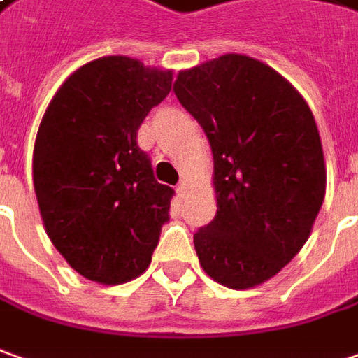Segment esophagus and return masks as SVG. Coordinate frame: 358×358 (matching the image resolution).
Masks as SVG:
<instances>
[{
    "instance_id": "1",
    "label": "esophagus",
    "mask_w": 358,
    "mask_h": 358,
    "mask_svg": "<svg viewBox=\"0 0 358 358\" xmlns=\"http://www.w3.org/2000/svg\"><path fill=\"white\" fill-rule=\"evenodd\" d=\"M176 192H178V196L182 199L186 198L188 196V192H189V184H188V180H182L178 184V188H176Z\"/></svg>"
}]
</instances>
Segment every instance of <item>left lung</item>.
I'll use <instances>...</instances> for the list:
<instances>
[{
  "instance_id": "1",
  "label": "left lung",
  "mask_w": 358,
  "mask_h": 358,
  "mask_svg": "<svg viewBox=\"0 0 358 358\" xmlns=\"http://www.w3.org/2000/svg\"><path fill=\"white\" fill-rule=\"evenodd\" d=\"M174 94L213 155L217 213L194 235L199 264L221 286L255 288L298 255L322 210L327 174L312 109L245 55L182 70Z\"/></svg>"
}]
</instances>
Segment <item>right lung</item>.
Segmentation results:
<instances>
[{
    "label": "right lung",
    "mask_w": 358,
    "mask_h": 358,
    "mask_svg": "<svg viewBox=\"0 0 358 358\" xmlns=\"http://www.w3.org/2000/svg\"><path fill=\"white\" fill-rule=\"evenodd\" d=\"M172 70L96 58L58 87L36 133L33 184L46 235L87 280L125 284L150 264L174 189L159 184L137 131Z\"/></svg>",
    "instance_id": "1"
}]
</instances>
